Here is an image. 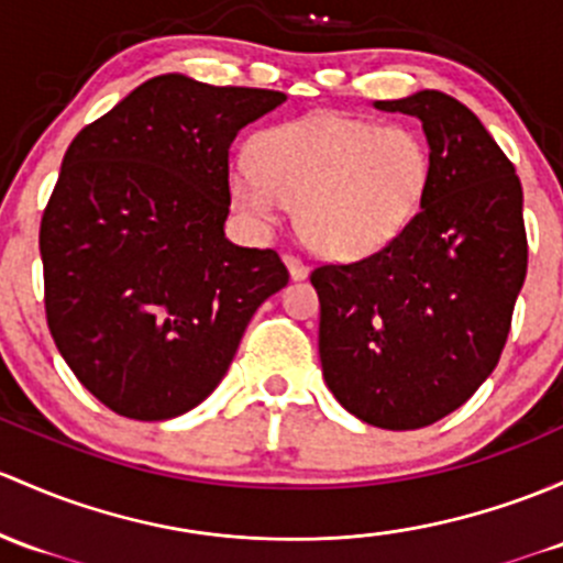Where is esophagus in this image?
Returning <instances> with one entry per match:
<instances>
[{
	"label": "esophagus",
	"instance_id": "esophagus-1",
	"mask_svg": "<svg viewBox=\"0 0 563 563\" xmlns=\"http://www.w3.org/2000/svg\"><path fill=\"white\" fill-rule=\"evenodd\" d=\"M283 262H286L288 272H291L294 280H305L307 272H310V266H307L305 262H301L299 256H294V253H286V256H283Z\"/></svg>",
	"mask_w": 563,
	"mask_h": 563
}]
</instances>
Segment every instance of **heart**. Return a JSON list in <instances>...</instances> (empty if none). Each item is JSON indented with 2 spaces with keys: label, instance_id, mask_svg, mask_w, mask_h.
<instances>
[{
  "label": "heart",
  "instance_id": "heart-1",
  "mask_svg": "<svg viewBox=\"0 0 563 563\" xmlns=\"http://www.w3.org/2000/svg\"><path fill=\"white\" fill-rule=\"evenodd\" d=\"M253 173L229 177L232 205L258 227L297 207L312 251L364 258L390 245L421 210L431 180L429 145L399 123L316 112L264 129L251 142Z\"/></svg>",
  "mask_w": 563,
  "mask_h": 563
}]
</instances>
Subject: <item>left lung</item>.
I'll use <instances>...</instances> for the list:
<instances>
[{
	"mask_svg": "<svg viewBox=\"0 0 563 563\" xmlns=\"http://www.w3.org/2000/svg\"><path fill=\"white\" fill-rule=\"evenodd\" d=\"M423 123L431 180L410 227L351 264H321L323 377L369 426L423 429L499 364L526 280L523 188L477 115L442 91L375 102Z\"/></svg>",
	"mask_w": 563,
	"mask_h": 563,
	"instance_id": "1",
	"label": "left lung"
}]
</instances>
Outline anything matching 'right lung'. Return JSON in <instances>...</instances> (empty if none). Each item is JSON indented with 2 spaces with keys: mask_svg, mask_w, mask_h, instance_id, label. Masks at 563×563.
Listing matches in <instances>:
<instances>
[{
  "mask_svg": "<svg viewBox=\"0 0 563 563\" xmlns=\"http://www.w3.org/2000/svg\"><path fill=\"white\" fill-rule=\"evenodd\" d=\"M283 102L158 75L64 153L40 223L47 329L118 416L167 421L205 401L253 312L288 283L275 251L223 234L229 147Z\"/></svg>",
  "mask_w": 563,
  "mask_h": 563,
  "instance_id": "1",
  "label": "right lung"
}]
</instances>
